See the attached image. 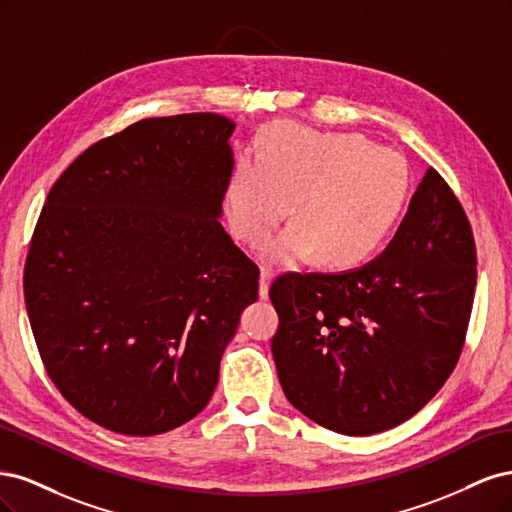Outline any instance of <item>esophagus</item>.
I'll list each match as a JSON object with an SVG mask.
<instances>
[{"mask_svg": "<svg viewBox=\"0 0 512 512\" xmlns=\"http://www.w3.org/2000/svg\"><path fill=\"white\" fill-rule=\"evenodd\" d=\"M273 280V271L271 269H260V280H258V294L260 299L269 297V284Z\"/></svg>", "mask_w": 512, "mask_h": 512, "instance_id": "esophagus-1", "label": "esophagus"}]
</instances>
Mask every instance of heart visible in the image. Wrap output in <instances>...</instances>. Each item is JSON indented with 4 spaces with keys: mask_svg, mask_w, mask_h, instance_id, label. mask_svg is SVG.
Wrapping results in <instances>:
<instances>
[{
    "mask_svg": "<svg viewBox=\"0 0 512 512\" xmlns=\"http://www.w3.org/2000/svg\"><path fill=\"white\" fill-rule=\"evenodd\" d=\"M412 190L401 153L365 136L273 123L260 134L258 158H239L224 194L232 235L265 241L290 209L292 222L262 245L269 262L316 252L327 267H352L374 254L404 213Z\"/></svg>",
    "mask_w": 512,
    "mask_h": 512,
    "instance_id": "1",
    "label": "heart"
}]
</instances>
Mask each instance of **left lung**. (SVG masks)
Masks as SVG:
<instances>
[{
    "label": "left lung",
    "instance_id": "obj_1",
    "mask_svg": "<svg viewBox=\"0 0 512 512\" xmlns=\"http://www.w3.org/2000/svg\"><path fill=\"white\" fill-rule=\"evenodd\" d=\"M476 288L470 222L429 168L386 250L344 273H286L269 297L284 395L314 423L371 436L436 395L466 342Z\"/></svg>",
    "mask_w": 512,
    "mask_h": 512
}]
</instances>
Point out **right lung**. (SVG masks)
Returning a JSON list of instances; mask_svg holds the SVG:
<instances>
[{"mask_svg": "<svg viewBox=\"0 0 512 512\" xmlns=\"http://www.w3.org/2000/svg\"><path fill=\"white\" fill-rule=\"evenodd\" d=\"M235 123H132L83 151L46 196L25 305L59 393L89 421L156 436L203 410L258 267L220 224Z\"/></svg>", "mask_w": 512, "mask_h": 512, "instance_id": "right-lung-1", "label": "right lung"}]
</instances>
